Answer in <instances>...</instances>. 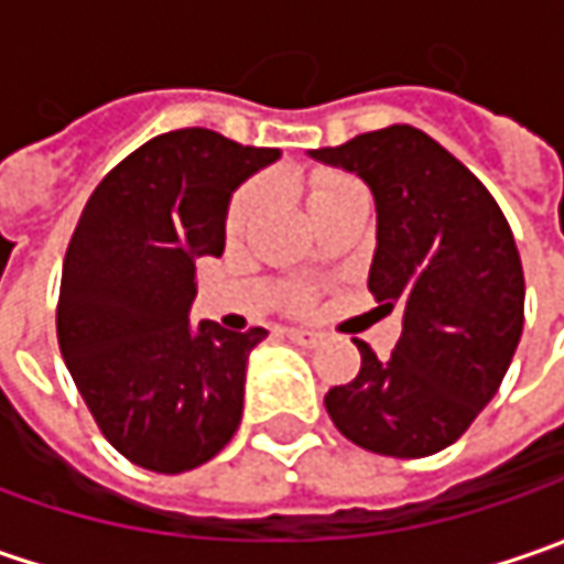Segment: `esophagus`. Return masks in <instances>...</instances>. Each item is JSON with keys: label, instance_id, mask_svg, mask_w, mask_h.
<instances>
[{"label": "esophagus", "instance_id": "obj_1", "mask_svg": "<svg viewBox=\"0 0 564 564\" xmlns=\"http://www.w3.org/2000/svg\"><path fill=\"white\" fill-rule=\"evenodd\" d=\"M289 338L292 341H297V345H304V348H311V345H316L319 341V333H314V329H289Z\"/></svg>", "mask_w": 564, "mask_h": 564}]
</instances>
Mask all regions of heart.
<instances>
[{
    "instance_id": "heart-1",
    "label": "heart",
    "mask_w": 564,
    "mask_h": 564,
    "mask_svg": "<svg viewBox=\"0 0 564 564\" xmlns=\"http://www.w3.org/2000/svg\"><path fill=\"white\" fill-rule=\"evenodd\" d=\"M355 182H348V178H338V175H326V178H319L314 187H311V206L319 204L323 197H329V194H336L341 187H351ZM260 204V187L250 185L245 187L235 200H231V209H228V228L231 231H238V228H245L250 216H253V209Z\"/></svg>"
}]
</instances>
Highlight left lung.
<instances>
[{"label":"left lung","instance_id":"left-lung-1","mask_svg":"<svg viewBox=\"0 0 564 564\" xmlns=\"http://www.w3.org/2000/svg\"><path fill=\"white\" fill-rule=\"evenodd\" d=\"M311 156L373 191L367 289L379 307L404 311L389 358L355 341L358 377L326 392V411L367 452H443L496 395L521 341L524 270L514 235L480 178L421 128L389 124Z\"/></svg>","mask_w":564,"mask_h":564}]
</instances>
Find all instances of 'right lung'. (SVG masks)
<instances>
[{
  "mask_svg": "<svg viewBox=\"0 0 564 564\" xmlns=\"http://www.w3.org/2000/svg\"><path fill=\"white\" fill-rule=\"evenodd\" d=\"M275 147L182 128L138 147L90 194L62 263L58 348L102 436L128 462L182 474L219 455L245 411L267 329L191 323L197 260L226 248L228 200Z\"/></svg>",
  "mask_w": 564,
  "mask_h": 564,
  "instance_id": "1",
  "label": "right lung"
}]
</instances>
